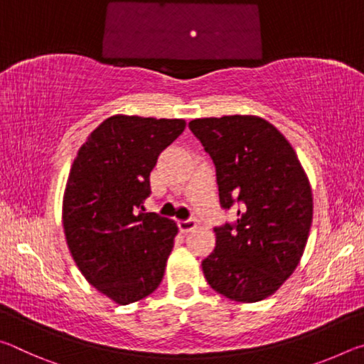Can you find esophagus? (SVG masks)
I'll use <instances>...</instances> for the list:
<instances>
[{
	"label": "esophagus",
	"instance_id": "obj_1",
	"mask_svg": "<svg viewBox=\"0 0 364 364\" xmlns=\"http://www.w3.org/2000/svg\"><path fill=\"white\" fill-rule=\"evenodd\" d=\"M196 226H197V223H196L194 218H189V220H184V221H178V228H180V231L183 234H188L191 231H194Z\"/></svg>",
	"mask_w": 364,
	"mask_h": 364
}]
</instances>
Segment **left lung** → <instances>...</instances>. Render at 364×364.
Segmentation results:
<instances>
[{
  "instance_id": "8db88e82",
  "label": "left lung",
  "mask_w": 364,
  "mask_h": 364,
  "mask_svg": "<svg viewBox=\"0 0 364 364\" xmlns=\"http://www.w3.org/2000/svg\"><path fill=\"white\" fill-rule=\"evenodd\" d=\"M217 168L220 205L239 204L234 223L215 228L202 262L208 284L226 299L269 297L297 268L313 220L310 181L291 143L255 115L189 122Z\"/></svg>"
}]
</instances>
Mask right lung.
<instances>
[{
    "label": "right lung",
    "mask_w": 364,
    "mask_h": 364,
    "mask_svg": "<svg viewBox=\"0 0 364 364\" xmlns=\"http://www.w3.org/2000/svg\"><path fill=\"white\" fill-rule=\"evenodd\" d=\"M181 119L114 115L73 160L63 200L67 245L85 279L119 305L159 287L178 226L143 213L157 159L183 133Z\"/></svg>",
    "instance_id": "1"
}]
</instances>
